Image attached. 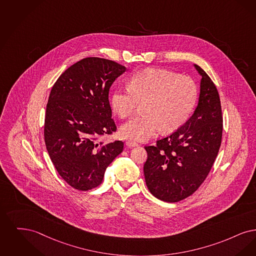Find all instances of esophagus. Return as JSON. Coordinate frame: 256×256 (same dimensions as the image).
I'll use <instances>...</instances> for the list:
<instances>
[{
    "mask_svg": "<svg viewBox=\"0 0 256 256\" xmlns=\"http://www.w3.org/2000/svg\"><path fill=\"white\" fill-rule=\"evenodd\" d=\"M126 145H127L128 147H130V148L138 146V144L136 142H132V140H128V142H126Z\"/></svg>",
    "mask_w": 256,
    "mask_h": 256,
    "instance_id": "obj_1",
    "label": "esophagus"
}]
</instances>
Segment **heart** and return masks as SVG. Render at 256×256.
Returning a JSON list of instances; mask_svg holds the SVG:
<instances>
[{"mask_svg": "<svg viewBox=\"0 0 256 256\" xmlns=\"http://www.w3.org/2000/svg\"><path fill=\"white\" fill-rule=\"evenodd\" d=\"M198 100L192 78L166 70L148 68L130 78L128 88L114 90L112 108L122 118H131L140 105L142 116L123 124L120 134L134 142H146L160 130L172 133L188 120Z\"/></svg>", "mask_w": 256, "mask_h": 256, "instance_id": "heart-1", "label": "heart"}]
</instances>
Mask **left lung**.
Returning <instances> with one entry per match:
<instances>
[{"instance_id": "left-lung-1", "label": "left lung", "mask_w": 256, "mask_h": 256, "mask_svg": "<svg viewBox=\"0 0 256 256\" xmlns=\"http://www.w3.org/2000/svg\"><path fill=\"white\" fill-rule=\"evenodd\" d=\"M198 105L177 131L145 146L146 186L160 200L176 202L192 195L208 177L221 146V101L216 86L202 68Z\"/></svg>"}]
</instances>
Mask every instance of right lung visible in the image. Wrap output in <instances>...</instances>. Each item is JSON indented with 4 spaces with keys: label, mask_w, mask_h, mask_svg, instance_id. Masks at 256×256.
<instances>
[{
    "label": "right lung",
    "mask_w": 256,
    "mask_h": 256,
    "mask_svg": "<svg viewBox=\"0 0 256 256\" xmlns=\"http://www.w3.org/2000/svg\"><path fill=\"white\" fill-rule=\"evenodd\" d=\"M126 68L88 57L57 79L46 104L44 142L58 174L74 188L87 191L102 182L106 168L123 150L122 140L100 142L116 132L109 90Z\"/></svg>",
    "instance_id": "1"
}]
</instances>
